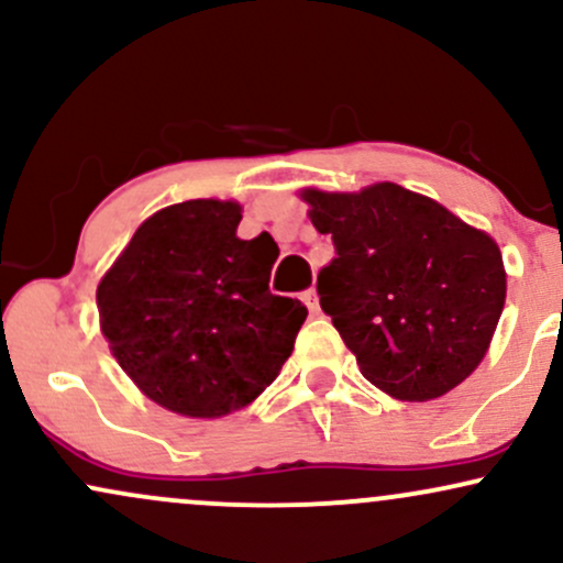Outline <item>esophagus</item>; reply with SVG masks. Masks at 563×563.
I'll list each match as a JSON object with an SVG mask.
<instances>
[{
  "mask_svg": "<svg viewBox=\"0 0 563 563\" xmlns=\"http://www.w3.org/2000/svg\"><path fill=\"white\" fill-rule=\"evenodd\" d=\"M301 299H303V303H307V309L312 314H320V301H318V290L314 288H307L301 294Z\"/></svg>",
  "mask_w": 563,
  "mask_h": 563,
  "instance_id": "1",
  "label": "esophagus"
}]
</instances>
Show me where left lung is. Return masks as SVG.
<instances>
[{"instance_id":"left-lung-1","label":"left lung","mask_w":563,"mask_h":563,"mask_svg":"<svg viewBox=\"0 0 563 563\" xmlns=\"http://www.w3.org/2000/svg\"><path fill=\"white\" fill-rule=\"evenodd\" d=\"M303 200L335 249L318 275L320 307L363 376L407 402L442 397L468 378L506 303L493 238L394 183L307 190Z\"/></svg>"}]
</instances>
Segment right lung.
Instances as JSON below:
<instances>
[{
  "instance_id": "add662e5",
  "label": "right lung",
  "mask_w": 563,
  "mask_h": 563,
  "mask_svg": "<svg viewBox=\"0 0 563 563\" xmlns=\"http://www.w3.org/2000/svg\"><path fill=\"white\" fill-rule=\"evenodd\" d=\"M241 206L185 200L140 224L97 286L113 357L153 402L190 418L249 405L277 378L307 320L275 296L269 235H235Z\"/></svg>"
}]
</instances>
